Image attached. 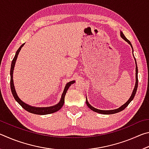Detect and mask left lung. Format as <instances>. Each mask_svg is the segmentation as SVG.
I'll return each mask as SVG.
<instances>
[{"mask_svg": "<svg viewBox=\"0 0 149 149\" xmlns=\"http://www.w3.org/2000/svg\"><path fill=\"white\" fill-rule=\"evenodd\" d=\"M120 36L123 39H124L126 42H127L130 45V46L132 47V50H133V47L132 44H131L130 41L128 40L126 37H125V35H123V32L120 31ZM133 56H134V55H133ZM134 59H135V65H136V68H135V87H134V89L133 90V92H132V94L131 95L130 98L129 99V100H127V102H126L125 104H123L122 106H121L120 108H117V109H114V110H99V109H97V108H95L93 107H92L91 105L89 102H88L87 99V97H86V104L87 105V107H89L91 110H92L93 111H94L95 112H98L99 113V114H115V113H118L119 112H121V111H122L123 110H124L125 108L127 107L128 104H130L131 102V101L134 99L135 97V93L137 92V87H138V68H137V62H136V60H135V58L134 57Z\"/></svg>", "mask_w": 149, "mask_h": 149, "instance_id": "8db88e82", "label": "left lung"}]
</instances>
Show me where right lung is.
<instances>
[{
	"mask_svg": "<svg viewBox=\"0 0 149 149\" xmlns=\"http://www.w3.org/2000/svg\"><path fill=\"white\" fill-rule=\"evenodd\" d=\"M25 43L22 44L20 47L18 49V50H17L16 52V54H15V56L13 60H12V64H11V68H10V88H11V91L12 93V95L14 98V99L16 100V101L18 102V104L21 106V107L24 108L25 110H27V112H29L30 113H32V114H39V115H46V114H52V113L56 112L57 111H58L60 108H61L63 105H64V98H65V95L66 94V92L68 89H69V87H70V85L72 84H74L75 83V81H72L68 82V84H66L65 86V88L64 89V91H63L62 96H61V99H60V100L58 104H55L54 106H52V107H32L31 105H29L25 103L24 101L19 99L18 95H17L16 91L15 89V87H14V80H13V72H14V66L15 64H16V61L17 60V55H18L19 52L20 50H21L22 47H24V45Z\"/></svg>",
	"mask_w": 149,
	"mask_h": 149,
	"instance_id": "1",
	"label": "right lung"
}]
</instances>
